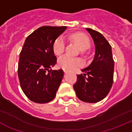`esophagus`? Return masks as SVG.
<instances>
[{"mask_svg": "<svg viewBox=\"0 0 132 132\" xmlns=\"http://www.w3.org/2000/svg\"><path fill=\"white\" fill-rule=\"evenodd\" d=\"M64 73H67L68 72V70H64Z\"/></svg>", "mask_w": 132, "mask_h": 132, "instance_id": "obj_1", "label": "esophagus"}]
</instances>
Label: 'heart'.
Segmentation results:
<instances>
[{"label": "heart", "instance_id": "b5f03b06", "mask_svg": "<svg viewBox=\"0 0 132 132\" xmlns=\"http://www.w3.org/2000/svg\"><path fill=\"white\" fill-rule=\"evenodd\" d=\"M71 38L78 45L81 50L87 49L90 46V42L88 38L80 34H75L72 35ZM65 48V41L63 37H59L54 41L53 49L56 55H60L63 53ZM83 64L82 60L79 58H73L68 55L62 56L58 60L59 67L64 70H73Z\"/></svg>", "mask_w": 132, "mask_h": 132}]
</instances>
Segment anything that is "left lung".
I'll return each instance as SVG.
<instances>
[{"label":"left lung","mask_w":132,"mask_h":132,"mask_svg":"<svg viewBox=\"0 0 132 132\" xmlns=\"http://www.w3.org/2000/svg\"><path fill=\"white\" fill-rule=\"evenodd\" d=\"M86 30L95 44L94 59L89 66L81 70L84 75H77L73 89L79 100L95 103L103 100L110 91L113 83L114 62L111 46L104 37L90 28Z\"/></svg>","instance_id":"1"}]
</instances>
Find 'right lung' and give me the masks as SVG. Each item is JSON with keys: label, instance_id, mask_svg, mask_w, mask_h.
<instances>
[{"label": "right lung", "instance_id": "add662e5", "mask_svg": "<svg viewBox=\"0 0 132 132\" xmlns=\"http://www.w3.org/2000/svg\"><path fill=\"white\" fill-rule=\"evenodd\" d=\"M66 28L43 26L26 38L20 54L18 73L21 88L31 101L47 103L55 97L64 72L51 69L56 63L53 46Z\"/></svg>", "mask_w": 132, "mask_h": 132}]
</instances>
